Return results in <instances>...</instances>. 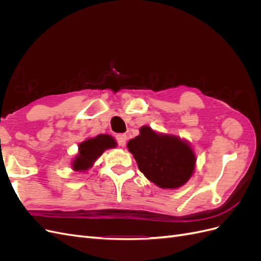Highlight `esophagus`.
Returning <instances> with one entry per match:
<instances>
[{
    "instance_id": "obj_1",
    "label": "esophagus",
    "mask_w": 261,
    "mask_h": 261,
    "mask_svg": "<svg viewBox=\"0 0 261 261\" xmlns=\"http://www.w3.org/2000/svg\"><path fill=\"white\" fill-rule=\"evenodd\" d=\"M116 140H117L118 145H120L121 147H125L126 140H127V136H126L125 134H118V135H116Z\"/></svg>"
}]
</instances>
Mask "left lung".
Masks as SVG:
<instances>
[{
    "label": "left lung",
    "mask_w": 261,
    "mask_h": 261,
    "mask_svg": "<svg viewBox=\"0 0 261 261\" xmlns=\"http://www.w3.org/2000/svg\"><path fill=\"white\" fill-rule=\"evenodd\" d=\"M140 172L158 187L176 189L194 174L196 154L185 139L161 134L150 126L139 128V135L127 143Z\"/></svg>",
    "instance_id": "obj_1"
}]
</instances>
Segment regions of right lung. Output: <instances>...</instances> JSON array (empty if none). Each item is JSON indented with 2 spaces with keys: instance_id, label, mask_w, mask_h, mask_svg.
Instances as JSON below:
<instances>
[{
  "instance_id": "right-lung-1",
  "label": "right lung",
  "mask_w": 261,
  "mask_h": 261,
  "mask_svg": "<svg viewBox=\"0 0 261 261\" xmlns=\"http://www.w3.org/2000/svg\"><path fill=\"white\" fill-rule=\"evenodd\" d=\"M116 146V140L108 134H100L96 137L87 138L78 145V153L70 164L72 169L76 172L88 171L106 150Z\"/></svg>"
}]
</instances>
